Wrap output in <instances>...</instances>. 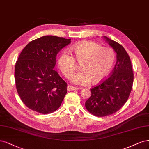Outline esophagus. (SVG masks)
Here are the masks:
<instances>
[{"label": "esophagus", "instance_id": "obj_1", "mask_svg": "<svg viewBox=\"0 0 149 149\" xmlns=\"http://www.w3.org/2000/svg\"><path fill=\"white\" fill-rule=\"evenodd\" d=\"M78 88L77 87H73V86H71V85H68V87H67V90H68V91H72V90H77Z\"/></svg>", "mask_w": 149, "mask_h": 149}]
</instances>
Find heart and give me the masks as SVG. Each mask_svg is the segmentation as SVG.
Masks as SVG:
<instances>
[{
    "label": "heart",
    "instance_id": "obj_1",
    "mask_svg": "<svg viewBox=\"0 0 149 149\" xmlns=\"http://www.w3.org/2000/svg\"><path fill=\"white\" fill-rule=\"evenodd\" d=\"M75 58L68 51L62 52L58 59L60 70L66 77L73 74L76 61L80 64L79 72L71 77L75 84L85 85L91 81L99 83L108 75L115 61L114 51L109 47H102L94 42L84 41L73 46Z\"/></svg>",
    "mask_w": 149,
    "mask_h": 149
}]
</instances>
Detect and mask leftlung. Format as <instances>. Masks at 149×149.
I'll return each mask as SVG.
<instances>
[{"label":"left lung","instance_id":"obj_1","mask_svg":"<svg viewBox=\"0 0 149 149\" xmlns=\"http://www.w3.org/2000/svg\"><path fill=\"white\" fill-rule=\"evenodd\" d=\"M105 41L116 53V63L111 75L102 83L90 90L91 96L85 107L96 116L112 114L126 103L131 92L134 74L126 51L117 42L106 36Z\"/></svg>","mask_w":149,"mask_h":149}]
</instances>
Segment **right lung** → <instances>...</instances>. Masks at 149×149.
Instances as JSON below:
<instances>
[{
    "mask_svg": "<svg viewBox=\"0 0 149 149\" xmlns=\"http://www.w3.org/2000/svg\"><path fill=\"white\" fill-rule=\"evenodd\" d=\"M71 39L44 36L24 47L15 67L16 88L23 103L31 110L49 114L58 109L67 85L54 68L57 54Z\"/></svg>",
    "mask_w": 149,
    "mask_h": 149,
    "instance_id": "1",
    "label": "right lung"
}]
</instances>
